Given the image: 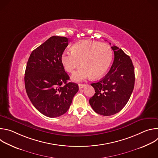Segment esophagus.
Instances as JSON below:
<instances>
[{
  "instance_id": "obj_1",
  "label": "esophagus",
  "mask_w": 158,
  "mask_h": 158,
  "mask_svg": "<svg viewBox=\"0 0 158 158\" xmlns=\"http://www.w3.org/2000/svg\"><path fill=\"white\" fill-rule=\"evenodd\" d=\"M85 86V84H79V89H82Z\"/></svg>"
}]
</instances>
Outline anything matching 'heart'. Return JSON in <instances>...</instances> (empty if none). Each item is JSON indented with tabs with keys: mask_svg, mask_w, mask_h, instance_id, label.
Segmentation results:
<instances>
[{
	"mask_svg": "<svg viewBox=\"0 0 158 158\" xmlns=\"http://www.w3.org/2000/svg\"><path fill=\"white\" fill-rule=\"evenodd\" d=\"M112 51L109 45L94 40H83L73 45L72 51L65 50L60 56L61 63L66 71L74 73L71 79L80 82L91 77L98 79L103 76L111 64Z\"/></svg>",
	"mask_w": 158,
	"mask_h": 158,
	"instance_id": "heart-1",
	"label": "heart"
}]
</instances>
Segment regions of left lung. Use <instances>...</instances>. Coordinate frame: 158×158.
I'll use <instances>...</instances> for the list:
<instances>
[{"label": "left lung", "instance_id": "8db88e82", "mask_svg": "<svg viewBox=\"0 0 158 158\" xmlns=\"http://www.w3.org/2000/svg\"><path fill=\"white\" fill-rule=\"evenodd\" d=\"M111 48L114 54L113 63L101 80L91 84L95 94L89 99L96 113L106 116L114 115L123 109L133 91L135 81L130 57L116 46Z\"/></svg>", "mask_w": 158, "mask_h": 158}]
</instances>
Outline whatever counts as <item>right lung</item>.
Returning a JSON list of instances; mask_svg holds the SVG:
<instances>
[{"mask_svg":"<svg viewBox=\"0 0 158 158\" xmlns=\"http://www.w3.org/2000/svg\"><path fill=\"white\" fill-rule=\"evenodd\" d=\"M69 42L65 37H51L32 52L27 61L26 93L33 106L49 118L65 114L79 90L77 84L67 82L69 76L60 61Z\"/></svg>","mask_w":158,"mask_h":158,"instance_id":"right-lung-1","label":"right lung"}]
</instances>
